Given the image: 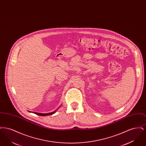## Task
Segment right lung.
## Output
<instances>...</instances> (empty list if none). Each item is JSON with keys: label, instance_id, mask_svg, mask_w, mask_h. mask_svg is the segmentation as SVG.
I'll list each match as a JSON object with an SVG mask.
<instances>
[{"label": "right lung", "instance_id": "add662e5", "mask_svg": "<svg viewBox=\"0 0 146 146\" xmlns=\"http://www.w3.org/2000/svg\"><path fill=\"white\" fill-rule=\"evenodd\" d=\"M61 106H60L56 110L54 111H51V112H49V113H40V112H38V111H32L33 113H35V114H37V115H41V116H46V115H52L53 114H54L55 113L57 110H58L59 108L61 107Z\"/></svg>", "mask_w": 146, "mask_h": 146}]
</instances>
